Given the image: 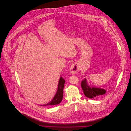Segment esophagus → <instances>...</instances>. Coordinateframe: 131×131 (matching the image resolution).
Here are the masks:
<instances>
[{
	"label": "esophagus",
	"mask_w": 131,
	"mask_h": 131,
	"mask_svg": "<svg viewBox=\"0 0 131 131\" xmlns=\"http://www.w3.org/2000/svg\"><path fill=\"white\" fill-rule=\"evenodd\" d=\"M78 70H79L78 66L75 64H73L70 68V71L72 74L76 73L78 71Z\"/></svg>",
	"instance_id": "34e87169"
}]
</instances>
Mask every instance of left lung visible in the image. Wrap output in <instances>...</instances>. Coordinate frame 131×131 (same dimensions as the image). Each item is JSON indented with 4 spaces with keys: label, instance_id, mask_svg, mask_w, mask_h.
<instances>
[{
    "label": "left lung",
    "instance_id": "obj_1",
    "mask_svg": "<svg viewBox=\"0 0 131 131\" xmlns=\"http://www.w3.org/2000/svg\"><path fill=\"white\" fill-rule=\"evenodd\" d=\"M81 87L84 94L88 98H94L98 96H101L106 93V90L97 87H90L87 84V80L85 78L81 81Z\"/></svg>",
    "mask_w": 131,
    "mask_h": 131
}]
</instances>
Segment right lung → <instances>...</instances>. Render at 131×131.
<instances>
[{"instance_id":"right-lung-1","label":"right lung","mask_w":131,"mask_h":131,"mask_svg":"<svg viewBox=\"0 0 131 131\" xmlns=\"http://www.w3.org/2000/svg\"><path fill=\"white\" fill-rule=\"evenodd\" d=\"M65 82V81L64 80V79L62 77H61L58 82L57 92L53 99L51 101H50V102L48 103V104L44 105H40V106H53V105H58L59 103H60L61 101L62 100L63 97V89H64Z\"/></svg>"}]
</instances>
